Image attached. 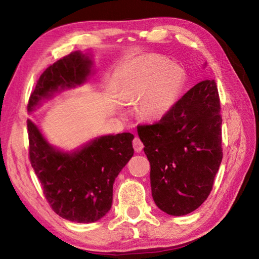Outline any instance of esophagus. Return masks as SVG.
Instances as JSON below:
<instances>
[{
	"label": "esophagus",
	"instance_id": "34e87169",
	"mask_svg": "<svg viewBox=\"0 0 259 259\" xmlns=\"http://www.w3.org/2000/svg\"><path fill=\"white\" fill-rule=\"evenodd\" d=\"M133 145H134L135 151L137 152V153H140V152L143 151V148H144V144H143L142 140H140V138H138V137H135L134 142H133Z\"/></svg>",
	"mask_w": 259,
	"mask_h": 259
}]
</instances>
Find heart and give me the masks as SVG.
<instances>
[{"label":"heart","mask_w":259,"mask_h":259,"mask_svg":"<svg viewBox=\"0 0 259 259\" xmlns=\"http://www.w3.org/2000/svg\"><path fill=\"white\" fill-rule=\"evenodd\" d=\"M184 74L178 66L156 58H144L138 65L131 98L140 100L138 113L143 119L163 117L176 104L183 87Z\"/></svg>","instance_id":"b5f03b06"}]
</instances>
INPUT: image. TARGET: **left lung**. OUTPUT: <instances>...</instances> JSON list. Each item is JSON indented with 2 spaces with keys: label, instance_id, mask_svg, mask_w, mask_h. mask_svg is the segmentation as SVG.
Segmentation results:
<instances>
[{
  "label": "left lung",
  "instance_id": "left-lung-1",
  "mask_svg": "<svg viewBox=\"0 0 259 259\" xmlns=\"http://www.w3.org/2000/svg\"><path fill=\"white\" fill-rule=\"evenodd\" d=\"M222 121L216 82L204 80L162 119L137 126L151 163L153 200L162 211L183 216L207 200L223 159Z\"/></svg>",
  "mask_w": 259,
  "mask_h": 259
}]
</instances>
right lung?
<instances>
[{
  "label": "right lung",
  "instance_id": "add662e5",
  "mask_svg": "<svg viewBox=\"0 0 259 259\" xmlns=\"http://www.w3.org/2000/svg\"><path fill=\"white\" fill-rule=\"evenodd\" d=\"M90 66L91 60L80 51L50 65L29 96L28 112L59 87L72 88L84 82ZM27 130L30 164L51 209L75 223H94L104 217L112 207L114 181L134 155V135L103 136L66 154L51 147L30 120Z\"/></svg>",
  "mask_w": 259,
  "mask_h": 259
}]
</instances>
